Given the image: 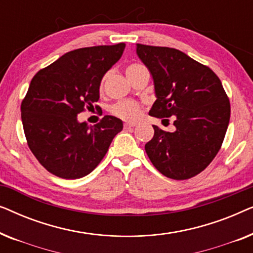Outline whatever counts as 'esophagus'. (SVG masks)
<instances>
[{
	"mask_svg": "<svg viewBox=\"0 0 253 253\" xmlns=\"http://www.w3.org/2000/svg\"><path fill=\"white\" fill-rule=\"evenodd\" d=\"M136 126V123H126L124 124V129H130V127H133Z\"/></svg>",
	"mask_w": 253,
	"mask_h": 253,
	"instance_id": "34e87169",
	"label": "esophagus"
}]
</instances>
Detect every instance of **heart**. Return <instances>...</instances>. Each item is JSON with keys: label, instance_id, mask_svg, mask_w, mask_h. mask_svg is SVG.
I'll return each mask as SVG.
<instances>
[{"label": "heart", "instance_id": "1", "mask_svg": "<svg viewBox=\"0 0 253 253\" xmlns=\"http://www.w3.org/2000/svg\"><path fill=\"white\" fill-rule=\"evenodd\" d=\"M143 65L139 63H131L126 67V72L127 77H131L138 69H140ZM106 76L100 82V89L103 88L105 85ZM110 113L114 116L119 117V119L123 121H127V122H133L136 121L141 114V106L136 101H131V100H123V101H119L110 107Z\"/></svg>", "mask_w": 253, "mask_h": 253}]
</instances>
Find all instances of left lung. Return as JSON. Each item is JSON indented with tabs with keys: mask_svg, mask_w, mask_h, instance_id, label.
Instances as JSON below:
<instances>
[{
	"mask_svg": "<svg viewBox=\"0 0 253 253\" xmlns=\"http://www.w3.org/2000/svg\"><path fill=\"white\" fill-rule=\"evenodd\" d=\"M137 54L153 76L155 100L150 115L172 116L176 130L153 126L145 151L166 177L191 178L202 172L220 151L230 119V102L212 69L183 51L137 44Z\"/></svg>",
	"mask_w": 253,
	"mask_h": 253,
	"instance_id": "1",
	"label": "left lung"
}]
</instances>
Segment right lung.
<instances>
[{
  "label": "right lung",
  "instance_id": "add662e5",
  "mask_svg": "<svg viewBox=\"0 0 253 253\" xmlns=\"http://www.w3.org/2000/svg\"><path fill=\"white\" fill-rule=\"evenodd\" d=\"M124 48L121 42L71 50L31 81L20 106L24 133L31 152L50 174L65 179L88 175L122 131V121L114 116L88 126L77 115L94 108L100 82Z\"/></svg>",
  "mask_w": 253,
  "mask_h": 253
}]
</instances>
